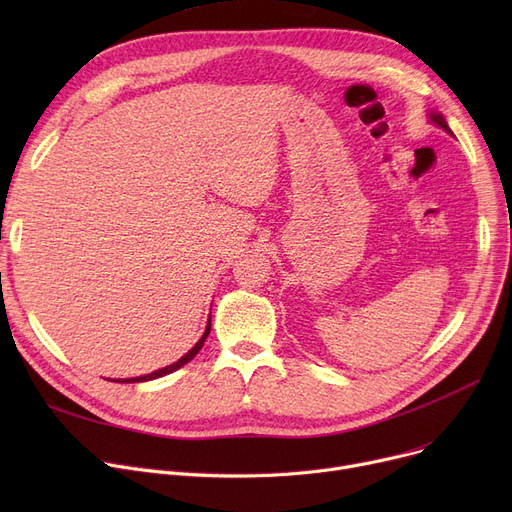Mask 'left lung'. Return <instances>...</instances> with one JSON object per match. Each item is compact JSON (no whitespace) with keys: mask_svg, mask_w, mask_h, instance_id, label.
<instances>
[{"mask_svg":"<svg viewBox=\"0 0 512 512\" xmlns=\"http://www.w3.org/2000/svg\"><path fill=\"white\" fill-rule=\"evenodd\" d=\"M432 120L440 126V128H444V130H448L450 132V128H448V124H446V120L440 116V114H432Z\"/></svg>","mask_w":512,"mask_h":512,"instance_id":"1","label":"left lung"}]
</instances>
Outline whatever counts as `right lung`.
<instances>
[{
    "mask_svg": "<svg viewBox=\"0 0 512 512\" xmlns=\"http://www.w3.org/2000/svg\"><path fill=\"white\" fill-rule=\"evenodd\" d=\"M209 330H211V319L207 321V328H205V334L201 336V340L191 348V351H188L182 359H178L174 365H168V367H164V369H159V371H153V373H149V375H143V378H132V380H122V382H128V384H132V382H149V380H155V378H161V375H168V373H172V371H176V369H180L182 365H186L188 361L191 359H195V355L201 351L203 348V342H205V338L209 336ZM120 382V380H118Z\"/></svg>",
    "mask_w": 512,
    "mask_h": 512,
    "instance_id": "add662e5",
    "label": "right lung"
}]
</instances>
